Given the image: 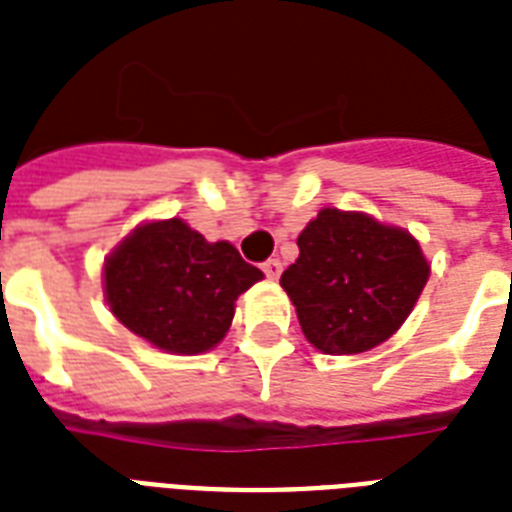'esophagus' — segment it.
<instances>
[{
	"mask_svg": "<svg viewBox=\"0 0 512 512\" xmlns=\"http://www.w3.org/2000/svg\"><path fill=\"white\" fill-rule=\"evenodd\" d=\"M263 271H265V276H268V279L276 281L281 276V260H265Z\"/></svg>",
	"mask_w": 512,
	"mask_h": 512,
	"instance_id": "esophagus-1",
	"label": "esophagus"
}]
</instances>
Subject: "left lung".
<instances>
[{"label":"left lung","mask_w":512,"mask_h":512,"mask_svg":"<svg viewBox=\"0 0 512 512\" xmlns=\"http://www.w3.org/2000/svg\"><path fill=\"white\" fill-rule=\"evenodd\" d=\"M297 247L281 287L305 340L329 356H356L396 335L428 284L420 241L366 212L324 207Z\"/></svg>","instance_id":"8db88e82"}]
</instances>
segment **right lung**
Instances as JSON below:
<instances>
[{
    "mask_svg": "<svg viewBox=\"0 0 512 512\" xmlns=\"http://www.w3.org/2000/svg\"><path fill=\"white\" fill-rule=\"evenodd\" d=\"M263 271L231 241H207L191 225L146 220L103 260V295L116 319L154 348L199 356L231 329L236 300Z\"/></svg>",
    "mask_w": 512,
    "mask_h": 512,
    "instance_id": "right-lung-1",
    "label": "right lung"
}]
</instances>
